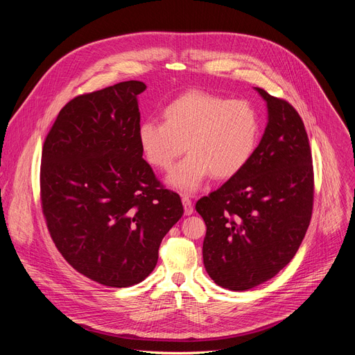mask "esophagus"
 <instances>
[{
	"label": "esophagus",
	"instance_id": "1",
	"mask_svg": "<svg viewBox=\"0 0 355 355\" xmlns=\"http://www.w3.org/2000/svg\"><path fill=\"white\" fill-rule=\"evenodd\" d=\"M182 205H184V212L185 215H191L193 212V205L191 198H188L187 195H182Z\"/></svg>",
	"mask_w": 355,
	"mask_h": 355
}]
</instances>
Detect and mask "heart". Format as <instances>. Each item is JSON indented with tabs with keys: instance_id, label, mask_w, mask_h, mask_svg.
Listing matches in <instances>:
<instances>
[{
	"instance_id": "obj_1",
	"label": "heart",
	"mask_w": 355,
	"mask_h": 355,
	"mask_svg": "<svg viewBox=\"0 0 355 355\" xmlns=\"http://www.w3.org/2000/svg\"><path fill=\"white\" fill-rule=\"evenodd\" d=\"M162 115L163 122L139 126V143L147 162L166 173L187 148L188 157L170 177L171 185L184 191H193L209 175H237L254 156L261 136L260 116L250 103L205 91L184 92Z\"/></svg>"
}]
</instances>
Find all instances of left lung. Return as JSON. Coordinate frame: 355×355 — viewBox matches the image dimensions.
I'll return each instance as SVG.
<instances>
[{
    "label": "left lung",
    "instance_id": "1",
    "mask_svg": "<svg viewBox=\"0 0 355 355\" xmlns=\"http://www.w3.org/2000/svg\"><path fill=\"white\" fill-rule=\"evenodd\" d=\"M256 89L267 101L268 123L254 156L195 205L207 225V272L230 291H247L275 277L296 254L313 209L305 125L288 101Z\"/></svg>",
    "mask_w": 355,
    "mask_h": 355
}]
</instances>
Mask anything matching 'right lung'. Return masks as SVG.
Here are the masks:
<instances>
[{"mask_svg": "<svg viewBox=\"0 0 355 355\" xmlns=\"http://www.w3.org/2000/svg\"><path fill=\"white\" fill-rule=\"evenodd\" d=\"M141 81L81 94L60 110L40 163V202L47 230L64 260L111 288L141 282L159 247L181 219L177 192L143 160L137 132Z\"/></svg>", "mask_w": 355, "mask_h": 355, "instance_id": "add662e5", "label": "right lung"}]
</instances>
